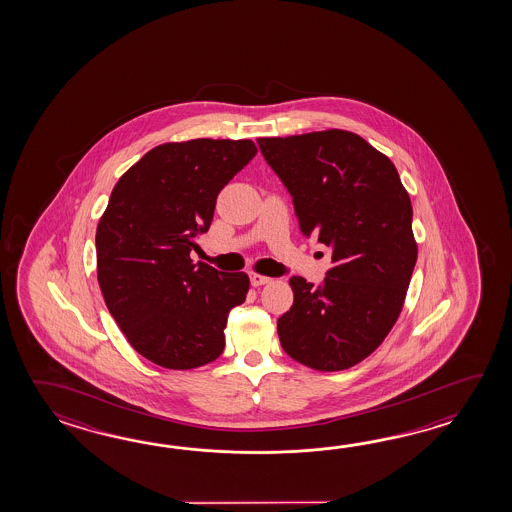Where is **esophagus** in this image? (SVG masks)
<instances>
[{
	"label": "esophagus",
	"mask_w": 512,
	"mask_h": 512,
	"mask_svg": "<svg viewBox=\"0 0 512 512\" xmlns=\"http://www.w3.org/2000/svg\"><path fill=\"white\" fill-rule=\"evenodd\" d=\"M249 278H251V283L254 287H260V285L271 282L269 276H263V274H258V272H251Z\"/></svg>",
	"instance_id": "1"
}]
</instances>
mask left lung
<instances>
[{
	"mask_svg": "<svg viewBox=\"0 0 512 512\" xmlns=\"http://www.w3.org/2000/svg\"><path fill=\"white\" fill-rule=\"evenodd\" d=\"M258 144L293 196L300 232L333 251L320 285L289 280L294 302L278 318L282 348L311 370H348L381 346L403 311L417 261L412 201L392 161L357 133Z\"/></svg>",
	"mask_w": 512,
	"mask_h": 512,
	"instance_id": "1",
	"label": "left lung"
}]
</instances>
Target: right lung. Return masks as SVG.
<instances>
[{"label": "right lung", "mask_w": 512, "mask_h": 512, "mask_svg": "<svg viewBox=\"0 0 512 512\" xmlns=\"http://www.w3.org/2000/svg\"><path fill=\"white\" fill-rule=\"evenodd\" d=\"M249 139L164 142L124 172L98 221L97 278L131 348L168 370L218 359L249 276L194 263L216 199L256 155Z\"/></svg>", "instance_id": "right-lung-1"}]
</instances>
